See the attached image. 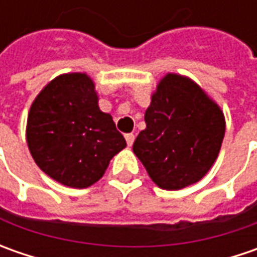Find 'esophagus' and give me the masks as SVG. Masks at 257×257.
<instances>
[{
    "label": "esophagus",
    "instance_id": "obj_1",
    "mask_svg": "<svg viewBox=\"0 0 257 257\" xmlns=\"http://www.w3.org/2000/svg\"><path fill=\"white\" fill-rule=\"evenodd\" d=\"M125 142H127V146L130 147V146H133L134 143V134L130 133V134H125Z\"/></svg>",
    "mask_w": 257,
    "mask_h": 257
}]
</instances>
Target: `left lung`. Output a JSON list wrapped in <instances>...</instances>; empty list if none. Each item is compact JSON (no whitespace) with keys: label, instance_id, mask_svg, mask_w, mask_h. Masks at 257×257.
<instances>
[{"label":"left lung","instance_id":"obj_1","mask_svg":"<svg viewBox=\"0 0 257 257\" xmlns=\"http://www.w3.org/2000/svg\"><path fill=\"white\" fill-rule=\"evenodd\" d=\"M144 121L133 152L159 187L180 190L212 169L224 137V114L192 78L164 75L152 94Z\"/></svg>","mask_w":257,"mask_h":257}]
</instances>
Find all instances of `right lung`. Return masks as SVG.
<instances>
[{
	"mask_svg": "<svg viewBox=\"0 0 257 257\" xmlns=\"http://www.w3.org/2000/svg\"><path fill=\"white\" fill-rule=\"evenodd\" d=\"M25 137L37 166L74 189L98 182L125 147L113 117L100 110L93 78L85 73H65L45 85L30 107Z\"/></svg>",
	"mask_w": 257,
	"mask_h": 257,
	"instance_id": "obj_1",
	"label": "right lung"
}]
</instances>
